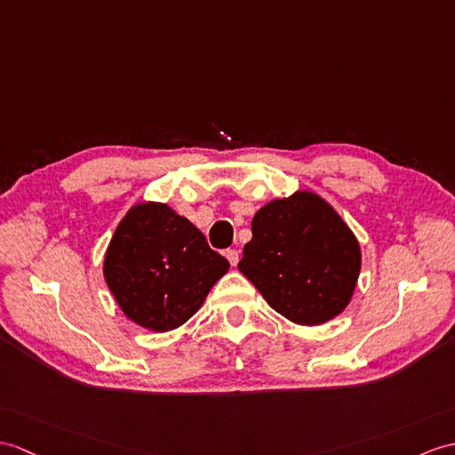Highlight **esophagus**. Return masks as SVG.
I'll use <instances>...</instances> for the list:
<instances>
[{"label":"esophagus","instance_id":"1","mask_svg":"<svg viewBox=\"0 0 455 455\" xmlns=\"http://www.w3.org/2000/svg\"><path fill=\"white\" fill-rule=\"evenodd\" d=\"M225 256H227V259L230 261V266L236 267V263H238V259H240V253H238L236 250H227Z\"/></svg>","mask_w":455,"mask_h":455}]
</instances>
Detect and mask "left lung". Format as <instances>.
<instances>
[{"instance_id": "left-lung-1", "label": "left lung", "mask_w": 455, "mask_h": 455, "mask_svg": "<svg viewBox=\"0 0 455 455\" xmlns=\"http://www.w3.org/2000/svg\"><path fill=\"white\" fill-rule=\"evenodd\" d=\"M361 266L355 232L310 189L259 207L238 261L271 308L299 325L337 318L353 299Z\"/></svg>"}]
</instances>
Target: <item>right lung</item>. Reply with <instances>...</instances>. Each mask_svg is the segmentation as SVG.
Wrapping results in <instances>:
<instances>
[{
	"label": "right lung",
	"mask_w": 455,
	"mask_h": 455,
	"mask_svg": "<svg viewBox=\"0 0 455 455\" xmlns=\"http://www.w3.org/2000/svg\"><path fill=\"white\" fill-rule=\"evenodd\" d=\"M228 267L186 217L161 202H140L116 227L102 273L125 318L166 333L202 308Z\"/></svg>",
	"instance_id": "obj_1"
}]
</instances>
